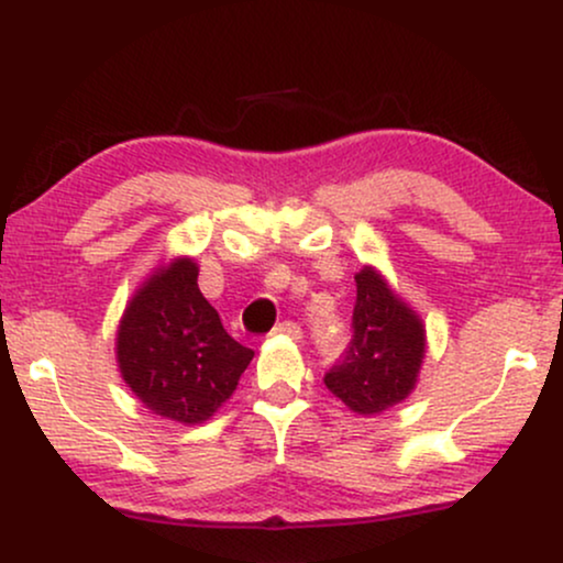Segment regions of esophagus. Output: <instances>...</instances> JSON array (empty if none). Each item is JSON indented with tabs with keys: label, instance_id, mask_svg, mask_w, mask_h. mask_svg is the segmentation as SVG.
<instances>
[{
	"label": "esophagus",
	"instance_id": "34e87169",
	"mask_svg": "<svg viewBox=\"0 0 563 563\" xmlns=\"http://www.w3.org/2000/svg\"><path fill=\"white\" fill-rule=\"evenodd\" d=\"M275 335H288V339L299 341L301 339V328L296 325V322H280V325H275Z\"/></svg>",
	"mask_w": 563,
	"mask_h": 563
}]
</instances>
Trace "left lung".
<instances>
[{"label":"left lung","instance_id":"8db88e82","mask_svg":"<svg viewBox=\"0 0 563 563\" xmlns=\"http://www.w3.org/2000/svg\"><path fill=\"white\" fill-rule=\"evenodd\" d=\"M346 357L325 373V386L354 416L373 418L405 402L426 360V322L373 264H363Z\"/></svg>","mask_w":563,"mask_h":563}]
</instances>
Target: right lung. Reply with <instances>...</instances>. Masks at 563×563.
Segmentation results:
<instances>
[{"instance_id": "obj_1", "label": "right lung", "mask_w": 563, "mask_h": 563, "mask_svg": "<svg viewBox=\"0 0 563 563\" xmlns=\"http://www.w3.org/2000/svg\"><path fill=\"white\" fill-rule=\"evenodd\" d=\"M249 346L224 331L198 288L196 256H166L129 296L115 365L142 407L164 421L206 423L238 389Z\"/></svg>"}]
</instances>
